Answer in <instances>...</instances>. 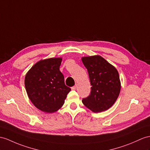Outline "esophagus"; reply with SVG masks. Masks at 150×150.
<instances>
[{
	"label": "esophagus",
	"mask_w": 150,
	"mask_h": 150,
	"mask_svg": "<svg viewBox=\"0 0 150 150\" xmlns=\"http://www.w3.org/2000/svg\"><path fill=\"white\" fill-rule=\"evenodd\" d=\"M71 89L73 90H76V85H75V86H72V87L71 88Z\"/></svg>",
	"instance_id": "1"
}]
</instances>
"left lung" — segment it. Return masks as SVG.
I'll list each match as a JSON object with an SVG mask.
<instances>
[{
  "instance_id": "obj_1",
  "label": "left lung",
  "mask_w": 150,
  "mask_h": 150,
  "mask_svg": "<svg viewBox=\"0 0 150 150\" xmlns=\"http://www.w3.org/2000/svg\"><path fill=\"white\" fill-rule=\"evenodd\" d=\"M83 64L87 69L90 81V95L82 102L94 112L106 111L115 104L121 90L118 72L100 55L83 57Z\"/></svg>"
}]
</instances>
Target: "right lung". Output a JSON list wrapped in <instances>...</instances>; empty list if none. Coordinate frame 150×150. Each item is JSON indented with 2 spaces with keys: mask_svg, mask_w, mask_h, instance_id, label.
I'll use <instances>...</instances> for the list:
<instances>
[{
  "mask_svg": "<svg viewBox=\"0 0 150 150\" xmlns=\"http://www.w3.org/2000/svg\"><path fill=\"white\" fill-rule=\"evenodd\" d=\"M62 58L41 60L25 75V86L29 99L39 110L52 113L64 105L71 88L65 85L60 71Z\"/></svg>",
  "mask_w": 150,
  "mask_h": 150,
  "instance_id": "right-lung-1",
  "label": "right lung"
}]
</instances>
